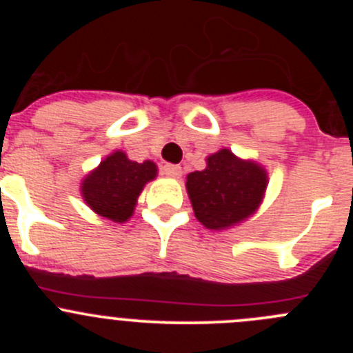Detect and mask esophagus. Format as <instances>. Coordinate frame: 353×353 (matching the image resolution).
Here are the masks:
<instances>
[{"label": "esophagus", "mask_w": 353, "mask_h": 353, "mask_svg": "<svg viewBox=\"0 0 353 353\" xmlns=\"http://www.w3.org/2000/svg\"><path fill=\"white\" fill-rule=\"evenodd\" d=\"M162 170L167 177H172V179H177L183 174V169L179 165H174V163H165Z\"/></svg>", "instance_id": "obj_1"}]
</instances>
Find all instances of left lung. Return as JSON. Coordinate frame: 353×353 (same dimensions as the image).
I'll return each instance as SVG.
<instances>
[{
    "label": "left lung",
    "instance_id": "obj_1",
    "mask_svg": "<svg viewBox=\"0 0 353 353\" xmlns=\"http://www.w3.org/2000/svg\"><path fill=\"white\" fill-rule=\"evenodd\" d=\"M266 188L265 167L251 159H241L229 148L206 157L205 169L186 177L194 216L210 230L230 229L254 215Z\"/></svg>",
    "mask_w": 353,
    "mask_h": 353
}]
</instances>
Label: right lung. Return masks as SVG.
<instances>
[{
  "instance_id": "1",
  "label": "right lung",
  "mask_w": 353,
  "mask_h": 353,
  "mask_svg": "<svg viewBox=\"0 0 353 353\" xmlns=\"http://www.w3.org/2000/svg\"><path fill=\"white\" fill-rule=\"evenodd\" d=\"M157 174L159 169L152 160L138 163L123 150H114L81 179V198L99 216L124 223L133 215L145 184Z\"/></svg>"
}]
</instances>
